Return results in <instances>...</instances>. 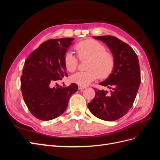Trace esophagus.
<instances>
[{"instance_id": "obj_1", "label": "esophagus", "mask_w": 160, "mask_h": 160, "mask_svg": "<svg viewBox=\"0 0 160 160\" xmlns=\"http://www.w3.org/2000/svg\"><path fill=\"white\" fill-rule=\"evenodd\" d=\"M85 88V86H81V85H79V90H83Z\"/></svg>"}]
</instances>
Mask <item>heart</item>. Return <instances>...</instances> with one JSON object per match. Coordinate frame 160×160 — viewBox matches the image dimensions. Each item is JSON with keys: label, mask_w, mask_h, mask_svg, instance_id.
Instances as JSON below:
<instances>
[{"label": "heart", "mask_w": 160, "mask_h": 160, "mask_svg": "<svg viewBox=\"0 0 160 160\" xmlns=\"http://www.w3.org/2000/svg\"><path fill=\"white\" fill-rule=\"evenodd\" d=\"M75 50L81 59H88L86 71H79L70 77V81L81 86L90 84L99 77L106 78L113 71L115 60L112 53L106 51L105 47L95 40H86L78 43ZM66 69L70 72L74 71L78 60L77 57L71 51H67L64 57Z\"/></svg>", "instance_id": "obj_1"}]
</instances>
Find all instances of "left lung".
Listing matches in <instances>:
<instances>
[{"label":"left lung","mask_w":160,"mask_h":160,"mask_svg":"<svg viewBox=\"0 0 160 160\" xmlns=\"http://www.w3.org/2000/svg\"><path fill=\"white\" fill-rule=\"evenodd\" d=\"M103 42L113 55V71L99 85L107 87L109 93L95 89L94 99L88 104L91 113L108 122L122 118L132 108L137 95L141 78L138 57L127 43L113 36L93 37Z\"/></svg>","instance_id":"1"}]
</instances>
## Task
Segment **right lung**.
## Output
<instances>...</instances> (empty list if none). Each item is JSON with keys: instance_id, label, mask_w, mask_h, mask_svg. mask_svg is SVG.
Masks as SVG:
<instances>
[{"instance_id": "right-lung-1", "label": "right lung", "mask_w": 160, "mask_h": 160, "mask_svg": "<svg viewBox=\"0 0 160 160\" xmlns=\"http://www.w3.org/2000/svg\"><path fill=\"white\" fill-rule=\"evenodd\" d=\"M73 38L48 40L27 57L23 66L21 89L25 103L32 115L49 121L64 113L71 96L78 86L55 88V82L68 75L64 57Z\"/></svg>"}]
</instances>
